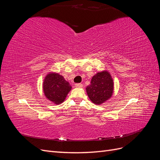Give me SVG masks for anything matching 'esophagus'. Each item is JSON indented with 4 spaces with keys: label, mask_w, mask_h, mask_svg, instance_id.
<instances>
[{
    "label": "esophagus",
    "mask_w": 160,
    "mask_h": 160,
    "mask_svg": "<svg viewBox=\"0 0 160 160\" xmlns=\"http://www.w3.org/2000/svg\"><path fill=\"white\" fill-rule=\"evenodd\" d=\"M75 85L76 88H82V87H83V85H82L81 83H76Z\"/></svg>",
    "instance_id": "34e87169"
}]
</instances>
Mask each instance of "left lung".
Masks as SVG:
<instances>
[{
  "mask_svg": "<svg viewBox=\"0 0 160 160\" xmlns=\"http://www.w3.org/2000/svg\"><path fill=\"white\" fill-rule=\"evenodd\" d=\"M89 98L93 103L101 105L108 100L113 93V81L107 71L98 72L86 88Z\"/></svg>",
  "mask_w": 160,
  "mask_h": 160,
  "instance_id": "1",
  "label": "left lung"
}]
</instances>
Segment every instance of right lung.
I'll return each mask as SVG.
<instances>
[{
    "mask_svg": "<svg viewBox=\"0 0 160 160\" xmlns=\"http://www.w3.org/2000/svg\"><path fill=\"white\" fill-rule=\"evenodd\" d=\"M71 89L69 82L55 72L47 75L43 82V91L46 98L57 105L63 102Z\"/></svg>",
    "mask_w": 160,
    "mask_h": 160,
    "instance_id": "1",
    "label": "right lung"
}]
</instances>
